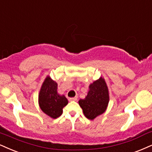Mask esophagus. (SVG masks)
<instances>
[{"label": "esophagus", "mask_w": 152, "mask_h": 152, "mask_svg": "<svg viewBox=\"0 0 152 152\" xmlns=\"http://www.w3.org/2000/svg\"><path fill=\"white\" fill-rule=\"evenodd\" d=\"M69 100L70 101H77V97L75 96V97H73V98H70L69 99Z\"/></svg>", "instance_id": "obj_1"}]
</instances>
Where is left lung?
<instances>
[{"instance_id":"8db88e82","label":"left lung","mask_w":152,"mask_h":152,"mask_svg":"<svg viewBox=\"0 0 152 152\" xmlns=\"http://www.w3.org/2000/svg\"><path fill=\"white\" fill-rule=\"evenodd\" d=\"M78 102L88 119L94 120L104 113L109 102V91L104 78L100 77L91 83L87 96Z\"/></svg>"}]
</instances>
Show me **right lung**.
Wrapping results in <instances>:
<instances>
[{"label":"right lung","instance_id":"obj_1","mask_svg":"<svg viewBox=\"0 0 152 152\" xmlns=\"http://www.w3.org/2000/svg\"><path fill=\"white\" fill-rule=\"evenodd\" d=\"M58 84L48 75L39 93V107L45 114L55 119L63 113V108L68 104L65 95L58 93Z\"/></svg>","mask_w":152,"mask_h":152}]
</instances>
